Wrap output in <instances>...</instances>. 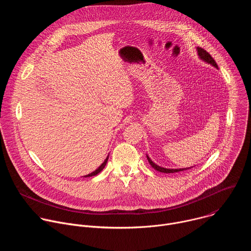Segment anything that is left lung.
I'll use <instances>...</instances> for the list:
<instances>
[{"instance_id": "left-lung-1", "label": "left lung", "mask_w": 251, "mask_h": 251, "mask_svg": "<svg viewBox=\"0 0 251 251\" xmlns=\"http://www.w3.org/2000/svg\"><path fill=\"white\" fill-rule=\"evenodd\" d=\"M198 53H199V55H200V57H201V59H203L204 61H206V62H208V63H210V64H212L213 66L218 67L217 62L214 61V59L211 57V55H210L206 50H204L201 49V48H198ZM147 159H148L150 165H151L154 169H156L157 171H159V172H161V173H176V172H180V171H183V170H184V169H166V168H162V167H159V166H157L156 164H154V163L150 160L149 157H147Z\"/></svg>"}]
</instances>
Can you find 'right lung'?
Listing matches in <instances>:
<instances>
[{
    "label": "right lung",
    "mask_w": 251,
    "mask_h": 251,
    "mask_svg": "<svg viewBox=\"0 0 251 251\" xmlns=\"http://www.w3.org/2000/svg\"><path fill=\"white\" fill-rule=\"evenodd\" d=\"M107 160H108V157L106 158V160L103 162V164H102V165H101V166H100L96 171H94V172H92L91 174H88V175H86V176H86V177H87V176H96L97 174H99V173L104 169V167H105V165H106V163H107Z\"/></svg>",
    "instance_id": "add662e5"
}]
</instances>
